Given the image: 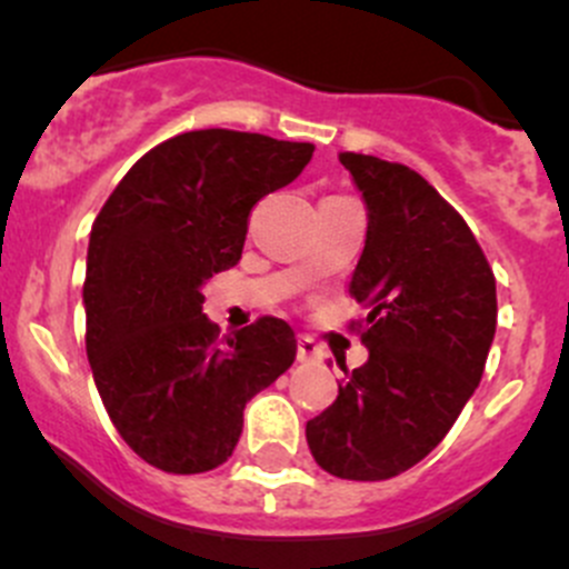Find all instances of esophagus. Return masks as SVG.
Wrapping results in <instances>:
<instances>
[{
    "label": "esophagus",
    "instance_id": "obj_1",
    "mask_svg": "<svg viewBox=\"0 0 569 569\" xmlns=\"http://www.w3.org/2000/svg\"><path fill=\"white\" fill-rule=\"evenodd\" d=\"M323 348L312 337H298V361H320Z\"/></svg>",
    "mask_w": 569,
    "mask_h": 569
}]
</instances>
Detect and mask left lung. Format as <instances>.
Returning <instances> with one entry per match:
<instances>
[{"instance_id":"8db88e82","label":"left lung","mask_w":569,"mask_h":569,"mask_svg":"<svg viewBox=\"0 0 569 569\" xmlns=\"http://www.w3.org/2000/svg\"><path fill=\"white\" fill-rule=\"evenodd\" d=\"M339 161L367 208L350 296L370 309V359L307 421V443L333 477L378 482L425 460L471 400L493 345L496 279L462 216L419 172L361 153Z\"/></svg>"}]
</instances>
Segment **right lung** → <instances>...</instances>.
<instances>
[{
    "label": "right lung",
    "mask_w": 569,
    "mask_h": 569,
    "mask_svg": "<svg viewBox=\"0 0 569 569\" xmlns=\"http://www.w3.org/2000/svg\"><path fill=\"white\" fill-rule=\"evenodd\" d=\"M312 153L227 128L180 133L128 169L92 224L87 359L111 425L161 471L221 466L246 402L296 361V333L279 318L221 339L202 287L241 260L251 208Z\"/></svg>",
    "instance_id": "obj_1"
}]
</instances>
